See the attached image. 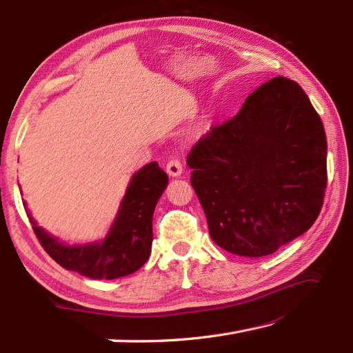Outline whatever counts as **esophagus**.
<instances>
[{"instance_id":"1","label":"esophagus","mask_w":353,"mask_h":353,"mask_svg":"<svg viewBox=\"0 0 353 353\" xmlns=\"http://www.w3.org/2000/svg\"><path fill=\"white\" fill-rule=\"evenodd\" d=\"M167 172L171 177H179L183 172V165L179 159H171L167 163Z\"/></svg>"}]
</instances>
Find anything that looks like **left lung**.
<instances>
[{"label": "left lung", "mask_w": 353, "mask_h": 353, "mask_svg": "<svg viewBox=\"0 0 353 353\" xmlns=\"http://www.w3.org/2000/svg\"><path fill=\"white\" fill-rule=\"evenodd\" d=\"M326 156L323 122L303 88L283 76L261 84L186 157L211 239L263 257L306 232L323 206Z\"/></svg>", "instance_id": "obj_1"}]
</instances>
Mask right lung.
<instances>
[{"instance_id":"1","label":"right lung","mask_w":353,"mask_h":353,"mask_svg":"<svg viewBox=\"0 0 353 353\" xmlns=\"http://www.w3.org/2000/svg\"><path fill=\"white\" fill-rule=\"evenodd\" d=\"M167 185V172L157 162L145 165L131 177L107 237L94 243H61L37 225L29 211L27 216L41 246L59 266L93 280H114L136 272L148 260L153 212Z\"/></svg>"}]
</instances>
